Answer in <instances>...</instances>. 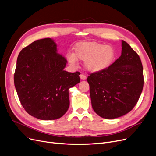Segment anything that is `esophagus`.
Here are the masks:
<instances>
[{
    "label": "esophagus",
    "instance_id": "34e87169",
    "mask_svg": "<svg viewBox=\"0 0 156 156\" xmlns=\"http://www.w3.org/2000/svg\"><path fill=\"white\" fill-rule=\"evenodd\" d=\"M80 79H82V80H85V79L87 78V76H85V75L83 74H80Z\"/></svg>",
    "mask_w": 156,
    "mask_h": 156
}]
</instances>
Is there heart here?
Wrapping results in <instances>:
<instances>
[{
    "instance_id": "1",
    "label": "heart",
    "mask_w": 156,
    "mask_h": 156,
    "mask_svg": "<svg viewBox=\"0 0 156 156\" xmlns=\"http://www.w3.org/2000/svg\"><path fill=\"white\" fill-rule=\"evenodd\" d=\"M74 54L67 56L69 63L76 65L77 59L85 61L87 71L96 73L106 69L111 65L116 56L115 48L111 45H104L94 41L82 42L74 47Z\"/></svg>"
}]
</instances>
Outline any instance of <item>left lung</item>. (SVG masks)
<instances>
[{
	"mask_svg": "<svg viewBox=\"0 0 156 156\" xmlns=\"http://www.w3.org/2000/svg\"><path fill=\"white\" fill-rule=\"evenodd\" d=\"M87 82L95 113L107 119L123 116L136 105L143 91L139 55L122 40L121 56L106 69L90 74Z\"/></svg>",
	"mask_w": 156,
	"mask_h": 156,
	"instance_id": "obj_1",
	"label": "left lung"
}]
</instances>
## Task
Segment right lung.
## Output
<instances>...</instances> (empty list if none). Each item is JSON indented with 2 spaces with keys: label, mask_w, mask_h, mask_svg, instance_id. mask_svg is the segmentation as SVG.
<instances>
[{
  "label": "right lung",
  "mask_w": 156,
  "mask_h": 156,
  "mask_svg": "<svg viewBox=\"0 0 156 156\" xmlns=\"http://www.w3.org/2000/svg\"><path fill=\"white\" fill-rule=\"evenodd\" d=\"M66 63L51 38L35 41L20 52L14 84L21 104L31 116L55 120L67 112L69 89L80 80L79 72L64 71Z\"/></svg>",
  "instance_id": "obj_1"
}]
</instances>
